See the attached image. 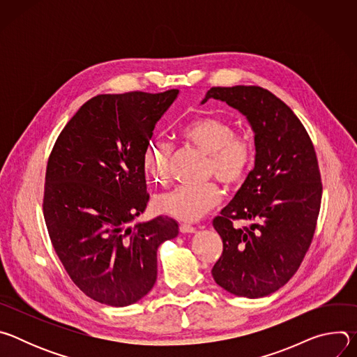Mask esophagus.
I'll list each match as a JSON object with an SVG mask.
<instances>
[{
	"label": "esophagus",
	"instance_id": "esophagus-1",
	"mask_svg": "<svg viewBox=\"0 0 357 357\" xmlns=\"http://www.w3.org/2000/svg\"><path fill=\"white\" fill-rule=\"evenodd\" d=\"M179 230H181L182 233H195V231H196V229H195L193 226L186 225V223H182V225L179 226Z\"/></svg>",
	"mask_w": 357,
	"mask_h": 357
}]
</instances>
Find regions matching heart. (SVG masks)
<instances>
[{
	"instance_id": "b5f03b06",
	"label": "heart",
	"mask_w": 357,
	"mask_h": 357,
	"mask_svg": "<svg viewBox=\"0 0 357 357\" xmlns=\"http://www.w3.org/2000/svg\"><path fill=\"white\" fill-rule=\"evenodd\" d=\"M181 137L208 155V175H215L227 186L241 183L254 160V145L247 134L219 117H199L183 124ZM171 145L161 139L149 141L142 154L145 175L154 182L168 178ZM222 199L219 186L208 182L197 186H176L155 197V209L182 222H195L215 208Z\"/></svg>"
}]
</instances>
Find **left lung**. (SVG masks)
<instances>
[{
  "instance_id": "obj_1",
  "label": "left lung",
  "mask_w": 357,
  "mask_h": 357,
  "mask_svg": "<svg viewBox=\"0 0 357 357\" xmlns=\"http://www.w3.org/2000/svg\"><path fill=\"white\" fill-rule=\"evenodd\" d=\"M209 98L238 110L254 132V168L213 219L223 252L212 268L227 292L261 298L285 285L307 254L321 209L322 182L312 141L294 112L259 86L212 87ZM234 220L248 228H234Z\"/></svg>"
}]
</instances>
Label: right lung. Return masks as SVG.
<instances>
[{
  "label": "right lung",
  "mask_w": 357,
  "mask_h": 357,
  "mask_svg": "<svg viewBox=\"0 0 357 357\" xmlns=\"http://www.w3.org/2000/svg\"><path fill=\"white\" fill-rule=\"evenodd\" d=\"M179 94H98L77 110L50 152L43 216L72 281L91 299L127 307L157 281V250L178 236L176 220L144 213V148Z\"/></svg>",
  "instance_id": "obj_1"
}]
</instances>
